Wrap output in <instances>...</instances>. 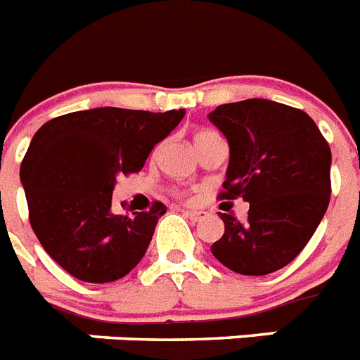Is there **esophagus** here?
Here are the masks:
<instances>
[{
	"mask_svg": "<svg viewBox=\"0 0 360 360\" xmlns=\"http://www.w3.org/2000/svg\"><path fill=\"white\" fill-rule=\"evenodd\" d=\"M182 213L187 217V219H191V221H195V222L200 221L202 215H204L202 212H195V210H182Z\"/></svg>",
	"mask_w": 360,
	"mask_h": 360,
	"instance_id": "1",
	"label": "esophagus"
}]
</instances>
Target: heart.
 Returning a JSON list of instances; mask_svg holds the SVG:
<instances>
[{
	"instance_id": "heart-1",
	"label": "heart",
	"mask_w": 360,
	"mask_h": 360,
	"mask_svg": "<svg viewBox=\"0 0 360 360\" xmlns=\"http://www.w3.org/2000/svg\"><path fill=\"white\" fill-rule=\"evenodd\" d=\"M213 136V132H210V130H200V132H197L195 134V147H197V145H200L202 141H206L207 138H212Z\"/></svg>"
}]
</instances>
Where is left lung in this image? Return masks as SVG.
I'll return each instance as SVG.
<instances>
[{
	"label": "left lung",
	"instance_id": "8db88e82",
	"mask_svg": "<svg viewBox=\"0 0 360 360\" xmlns=\"http://www.w3.org/2000/svg\"><path fill=\"white\" fill-rule=\"evenodd\" d=\"M210 121L230 145L222 198L250 202L248 219L219 213L212 254L237 274L265 276L304 250L331 197V148L304 110L269 99L217 106Z\"/></svg>",
	"mask_w": 360,
	"mask_h": 360
}]
</instances>
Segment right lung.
<instances>
[{"label": "right lung", "mask_w": 360, "mask_h": 360, "mask_svg": "<svg viewBox=\"0 0 360 360\" xmlns=\"http://www.w3.org/2000/svg\"><path fill=\"white\" fill-rule=\"evenodd\" d=\"M186 110L94 108L41 124L20 167L29 221L44 250L86 283H108L138 265L167 212L115 215L112 191L120 174L138 173Z\"/></svg>", "instance_id": "obj_1"}]
</instances>
